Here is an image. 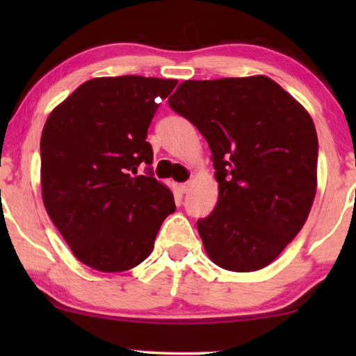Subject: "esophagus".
<instances>
[{
    "mask_svg": "<svg viewBox=\"0 0 356 356\" xmlns=\"http://www.w3.org/2000/svg\"><path fill=\"white\" fill-rule=\"evenodd\" d=\"M189 188H191V183H181V184H179V191H181L183 194L184 193H188L189 191Z\"/></svg>",
    "mask_w": 356,
    "mask_h": 356,
    "instance_id": "1",
    "label": "esophagus"
}]
</instances>
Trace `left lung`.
Returning <instances> with one entry per match:
<instances>
[{
  "label": "left lung",
  "instance_id": "1",
  "mask_svg": "<svg viewBox=\"0 0 356 356\" xmlns=\"http://www.w3.org/2000/svg\"><path fill=\"white\" fill-rule=\"evenodd\" d=\"M212 152L218 201L197 232L213 264L269 266L298 235L318 189V134L308 111L267 76L184 81L168 99Z\"/></svg>",
  "mask_w": 356,
  "mask_h": 356
}]
</instances>
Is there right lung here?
<instances>
[{
	"label": "right lung",
	"mask_w": 356,
	"mask_h": 356,
	"mask_svg": "<svg viewBox=\"0 0 356 356\" xmlns=\"http://www.w3.org/2000/svg\"><path fill=\"white\" fill-rule=\"evenodd\" d=\"M177 79L95 77L55 106L42 131L40 183L48 217L82 264L124 272L147 259L173 193L138 175L145 140Z\"/></svg>",
	"instance_id": "obj_1"
}]
</instances>
